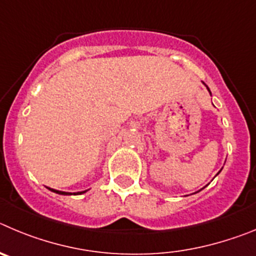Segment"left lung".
<instances>
[{
    "label": "left lung",
    "instance_id": "left-lung-1",
    "mask_svg": "<svg viewBox=\"0 0 256 256\" xmlns=\"http://www.w3.org/2000/svg\"><path fill=\"white\" fill-rule=\"evenodd\" d=\"M206 89H208V90H209V88H208V86H206ZM209 93H210V90H209Z\"/></svg>",
    "mask_w": 256,
    "mask_h": 256
}]
</instances>
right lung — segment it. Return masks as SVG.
I'll use <instances>...</instances> for the list:
<instances>
[{
	"label": "right lung",
	"instance_id": "1",
	"mask_svg": "<svg viewBox=\"0 0 256 256\" xmlns=\"http://www.w3.org/2000/svg\"><path fill=\"white\" fill-rule=\"evenodd\" d=\"M50 188V191H54V192H56V194H60V195H78V194H82V192H85V191H80V192H65V191H58V190H54V188Z\"/></svg>",
	"mask_w": 256,
	"mask_h": 256
}]
</instances>
